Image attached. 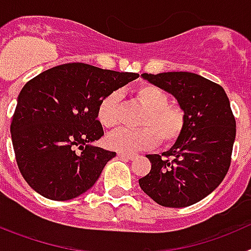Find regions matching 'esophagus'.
Instances as JSON below:
<instances>
[{"mask_svg": "<svg viewBox=\"0 0 251 251\" xmlns=\"http://www.w3.org/2000/svg\"><path fill=\"white\" fill-rule=\"evenodd\" d=\"M118 156L126 159H134L137 157V154H133V153H126V152H118Z\"/></svg>", "mask_w": 251, "mask_h": 251, "instance_id": "1", "label": "esophagus"}]
</instances>
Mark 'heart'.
I'll return each mask as SVG.
<instances>
[{"mask_svg":"<svg viewBox=\"0 0 251 251\" xmlns=\"http://www.w3.org/2000/svg\"><path fill=\"white\" fill-rule=\"evenodd\" d=\"M133 98L146 108L139 129H119L106 138V146L119 152L132 153L156 147L159 142L174 145L186 127V113L182 106L170 103L167 92L154 84L145 83L133 89ZM98 121L104 128L115 129L122 124L121 94L113 92L100 100L97 110Z\"/></svg>","mask_w":251,"mask_h":251,"instance_id":"1","label":"heart"}]
</instances>
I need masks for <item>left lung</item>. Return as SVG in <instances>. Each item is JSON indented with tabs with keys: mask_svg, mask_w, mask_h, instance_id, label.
Returning a JSON list of instances; mask_svg holds the SVG:
<instances>
[{
	"mask_svg": "<svg viewBox=\"0 0 251 251\" xmlns=\"http://www.w3.org/2000/svg\"><path fill=\"white\" fill-rule=\"evenodd\" d=\"M142 76L177 99L186 127L170 151L146 156L152 167L139 186L165 207L194 205L223 182L231 163L236 122L229 98L223 86L194 73Z\"/></svg>",
	"mask_w": 251,
	"mask_h": 251,
	"instance_id": "1",
	"label": "left lung"
}]
</instances>
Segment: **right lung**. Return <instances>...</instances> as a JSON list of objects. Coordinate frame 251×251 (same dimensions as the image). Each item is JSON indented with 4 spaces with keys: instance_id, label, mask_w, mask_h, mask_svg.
<instances>
[{
    "instance_id": "add662e5",
    "label": "right lung",
    "mask_w": 251,
    "mask_h": 251,
    "mask_svg": "<svg viewBox=\"0 0 251 251\" xmlns=\"http://www.w3.org/2000/svg\"><path fill=\"white\" fill-rule=\"evenodd\" d=\"M138 76L69 63L25 84L11 122V138L20 172L31 188L50 200L66 201L93 187L115 157V152L90 145L104 136L97 118L99 103Z\"/></svg>"
}]
</instances>
